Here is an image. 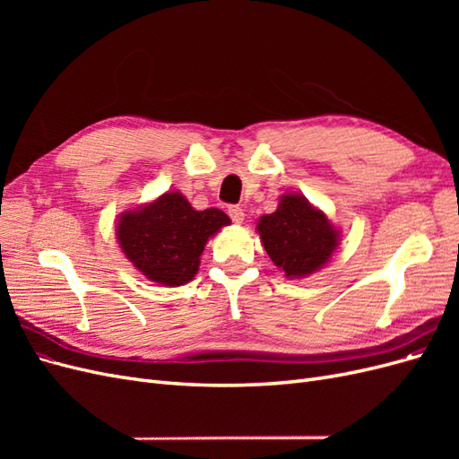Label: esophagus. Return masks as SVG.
<instances>
[{
    "mask_svg": "<svg viewBox=\"0 0 459 459\" xmlns=\"http://www.w3.org/2000/svg\"><path fill=\"white\" fill-rule=\"evenodd\" d=\"M228 214H230V218H231L233 224H243L245 212H243V208H241V206H230V208H228Z\"/></svg>",
    "mask_w": 459,
    "mask_h": 459,
    "instance_id": "obj_1",
    "label": "esophagus"
}]
</instances>
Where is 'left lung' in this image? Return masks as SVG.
I'll return each mask as SVG.
<instances>
[{"instance_id": "1", "label": "left lung", "mask_w": 459, "mask_h": 459, "mask_svg": "<svg viewBox=\"0 0 459 459\" xmlns=\"http://www.w3.org/2000/svg\"><path fill=\"white\" fill-rule=\"evenodd\" d=\"M256 230L268 256L285 277H307L329 262L339 247V230L299 193H285L272 214H264Z\"/></svg>"}]
</instances>
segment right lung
Returning <instances> with one entry per match:
<instances>
[{
  "mask_svg": "<svg viewBox=\"0 0 459 459\" xmlns=\"http://www.w3.org/2000/svg\"><path fill=\"white\" fill-rule=\"evenodd\" d=\"M230 224L220 208L195 211L178 191L122 212L117 239L122 253L149 281L179 287L199 272L206 241Z\"/></svg>",
  "mask_w": 459,
  "mask_h": 459,
  "instance_id": "right-lung-1",
  "label": "right lung"
}]
</instances>
